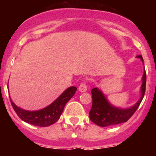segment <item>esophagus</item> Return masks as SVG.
I'll return each instance as SVG.
<instances>
[{
    "label": "esophagus",
    "mask_w": 156,
    "mask_h": 156,
    "mask_svg": "<svg viewBox=\"0 0 156 156\" xmlns=\"http://www.w3.org/2000/svg\"><path fill=\"white\" fill-rule=\"evenodd\" d=\"M79 91L80 92H85L87 91V86H86V83H83L80 85V86H79Z\"/></svg>",
    "instance_id": "esophagus-1"
}]
</instances>
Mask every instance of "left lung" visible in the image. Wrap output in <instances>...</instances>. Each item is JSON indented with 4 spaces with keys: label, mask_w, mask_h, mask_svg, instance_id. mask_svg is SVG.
<instances>
[{
    "label": "left lung",
    "mask_w": 156,
    "mask_h": 156,
    "mask_svg": "<svg viewBox=\"0 0 156 156\" xmlns=\"http://www.w3.org/2000/svg\"><path fill=\"white\" fill-rule=\"evenodd\" d=\"M136 58H140L143 64V59L141 55H139ZM146 75L144 70L142 77V85L140 87V99L133 105L127 108H122L113 105L108 100L101 89L98 87L92 89L91 91L92 105L89 112V118L91 121L96 125L102 127L127 122L138 108L143 100L146 90Z\"/></svg>",
    "instance_id": "left-lung-1"
}]
</instances>
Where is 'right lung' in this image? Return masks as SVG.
<instances>
[{
    "label": "right lung",
    "mask_w": 156,
    "mask_h": 156,
    "mask_svg": "<svg viewBox=\"0 0 156 156\" xmlns=\"http://www.w3.org/2000/svg\"><path fill=\"white\" fill-rule=\"evenodd\" d=\"M77 88L70 86L47 107L37 111H27L18 107L10 98L11 105L16 115L25 122L34 126L48 127L55 124L60 118L64 106L74 95Z\"/></svg>",
    "instance_id": "add662e5"
}]
</instances>
